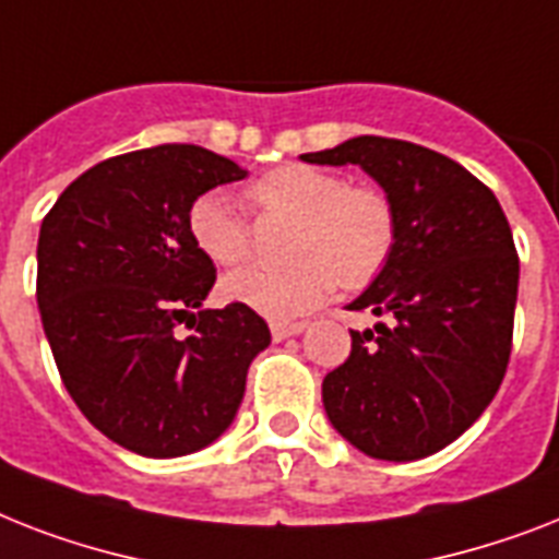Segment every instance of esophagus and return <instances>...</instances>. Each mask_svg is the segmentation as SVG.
Returning <instances> with one entry per match:
<instances>
[{
	"label": "esophagus",
	"instance_id": "obj_1",
	"mask_svg": "<svg viewBox=\"0 0 559 559\" xmlns=\"http://www.w3.org/2000/svg\"><path fill=\"white\" fill-rule=\"evenodd\" d=\"M270 330H272V338H275V342H284V338H289V335L304 333V330H307V324H304V321H293V324H281V321H275Z\"/></svg>",
	"mask_w": 559,
	"mask_h": 559
}]
</instances>
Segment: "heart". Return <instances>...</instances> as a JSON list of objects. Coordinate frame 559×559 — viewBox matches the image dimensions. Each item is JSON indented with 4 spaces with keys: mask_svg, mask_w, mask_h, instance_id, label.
<instances>
[{
    "mask_svg": "<svg viewBox=\"0 0 559 559\" xmlns=\"http://www.w3.org/2000/svg\"><path fill=\"white\" fill-rule=\"evenodd\" d=\"M249 201L270 215L295 217L293 258L287 270L243 266L221 284L226 301L272 321L298 319L319 307L342 281L365 287L384 270L396 247V212L376 186L344 183L335 171L287 163L255 177ZM194 247L217 266H235L249 255V224L224 192H203L189 206Z\"/></svg>",
    "mask_w": 559,
    "mask_h": 559,
    "instance_id": "b5f03b06",
    "label": "heart"
}]
</instances>
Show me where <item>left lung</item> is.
Instances as JSON below:
<instances>
[{
  "label": "left lung",
  "mask_w": 559,
  "mask_h": 559,
  "mask_svg": "<svg viewBox=\"0 0 559 559\" xmlns=\"http://www.w3.org/2000/svg\"><path fill=\"white\" fill-rule=\"evenodd\" d=\"M361 166L396 212V247L347 310L353 350L321 384L326 419L373 460L413 462L460 439L491 405L514 333L516 258L500 201L465 166L407 140L365 138L301 154Z\"/></svg>",
  "instance_id": "1"
}]
</instances>
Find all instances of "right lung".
I'll list each match as a JSON object with an SVG mask.
<instances>
[{"label":"right lung","mask_w":559,"mask_h":559,"mask_svg":"<svg viewBox=\"0 0 559 559\" xmlns=\"http://www.w3.org/2000/svg\"><path fill=\"white\" fill-rule=\"evenodd\" d=\"M243 177L229 157L166 143L97 163L45 215V338L76 407L126 451L171 460L215 442L238 413L252 358L270 347L258 312L203 310L215 264L189 233L194 198Z\"/></svg>","instance_id":"obj_1"}]
</instances>
